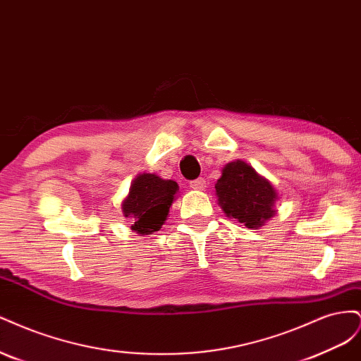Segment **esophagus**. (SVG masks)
Wrapping results in <instances>:
<instances>
[{
	"mask_svg": "<svg viewBox=\"0 0 361 361\" xmlns=\"http://www.w3.org/2000/svg\"><path fill=\"white\" fill-rule=\"evenodd\" d=\"M190 188L197 190V191H203V190L206 188V180H204L203 178L191 180V182H190Z\"/></svg>",
	"mask_w": 361,
	"mask_h": 361,
	"instance_id": "esophagus-1",
	"label": "esophagus"
}]
</instances>
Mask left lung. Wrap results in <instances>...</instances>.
I'll list each match as a JSON object with an SVG mask.
<instances>
[{"instance_id":"8db88e82","label":"left lung","mask_w":361,"mask_h":361,"mask_svg":"<svg viewBox=\"0 0 361 361\" xmlns=\"http://www.w3.org/2000/svg\"><path fill=\"white\" fill-rule=\"evenodd\" d=\"M215 191L224 214L248 228L260 227L276 214L274 187L244 161L226 164Z\"/></svg>"}]
</instances>
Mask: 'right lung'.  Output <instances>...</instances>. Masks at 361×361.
<instances>
[{"label":"right lung","instance_id":"add662e5","mask_svg":"<svg viewBox=\"0 0 361 361\" xmlns=\"http://www.w3.org/2000/svg\"><path fill=\"white\" fill-rule=\"evenodd\" d=\"M179 185L143 173L130 183L128 197L122 203L123 215L130 218V228L140 235H152L167 220L170 206L176 199Z\"/></svg>","mask_w":361,"mask_h":361}]
</instances>
